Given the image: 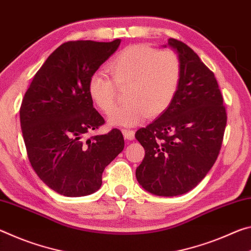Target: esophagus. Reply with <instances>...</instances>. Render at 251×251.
<instances>
[{
	"instance_id": "esophagus-1",
	"label": "esophagus",
	"mask_w": 251,
	"mask_h": 251,
	"mask_svg": "<svg viewBox=\"0 0 251 251\" xmlns=\"http://www.w3.org/2000/svg\"><path fill=\"white\" fill-rule=\"evenodd\" d=\"M122 134H123V137H125V139H126V140H133L134 139V131L133 130L123 129Z\"/></svg>"
}]
</instances>
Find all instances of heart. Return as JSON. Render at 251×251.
Masks as SVG:
<instances>
[{"label":"heart","mask_w":251,"mask_h":251,"mask_svg":"<svg viewBox=\"0 0 251 251\" xmlns=\"http://www.w3.org/2000/svg\"><path fill=\"white\" fill-rule=\"evenodd\" d=\"M106 70L113 82L102 75H92L88 93L93 104L105 114L116 108L120 91L126 103L109 117L112 126H132L149 117L163 113L174 102L181 81V62L172 51H160L146 44L130 45L117 53Z\"/></svg>","instance_id":"heart-1"}]
</instances>
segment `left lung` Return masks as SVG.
<instances>
[{"mask_svg":"<svg viewBox=\"0 0 251 251\" xmlns=\"http://www.w3.org/2000/svg\"><path fill=\"white\" fill-rule=\"evenodd\" d=\"M167 45L181 62V81L169 108L135 132L146 151L135 176L150 194L174 197L192 190L212 168L227 114L215 75L197 53L176 39Z\"/></svg>","mask_w":251,"mask_h":251,"instance_id":"1","label":"left lung"}]
</instances>
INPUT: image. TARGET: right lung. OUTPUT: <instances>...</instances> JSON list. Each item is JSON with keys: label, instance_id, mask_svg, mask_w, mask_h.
<instances>
[{"label": "right lung", "instance_id": "add662e5", "mask_svg": "<svg viewBox=\"0 0 251 251\" xmlns=\"http://www.w3.org/2000/svg\"><path fill=\"white\" fill-rule=\"evenodd\" d=\"M120 43V39L63 43L24 94L20 121L28 160L39 178L57 194L82 197L99 190L104 168L125 148L118 129L85 139L104 123L89 97V79Z\"/></svg>", "mask_w": 251, "mask_h": 251}]
</instances>
